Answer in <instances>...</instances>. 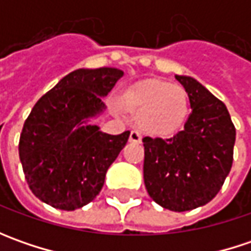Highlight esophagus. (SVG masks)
Masks as SVG:
<instances>
[{
    "label": "esophagus",
    "instance_id": "obj_1",
    "mask_svg": "<svg viewBox=\"0 0 251 251\" xmlns=\"http://www.w3.org/2000/svg\"><path fill=\"white\" fill-rule=\"evenodd\" d=\"M128 141H130V142H135V144H140V142H141L140 134H138V132H135V131H131L130 138H128Z\"/></svg>",
    "mask_w": 251,
    "mask_h": 251
}]
</instances>
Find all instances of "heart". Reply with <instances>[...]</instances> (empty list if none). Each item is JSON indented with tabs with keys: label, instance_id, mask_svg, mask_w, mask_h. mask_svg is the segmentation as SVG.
<instances>
[{
	"label": "heart",
	"instance_id": "heart-1",
	"mask_svg": "<svg viewBox=\"0 0 251 251\" xmlns=\"http://www.w3.org/2000/svg\"><path fill=\"white\" fill-rule=\"evenodd\" d=\"M119 106L135 117L141 134L166 140L183 130L190 114V96L177 83L145 78L121 92Z\"/></svg>",
	"mask_w": 251,
	"mask_h": 251
}]
</instances>
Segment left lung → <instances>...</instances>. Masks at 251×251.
<instances>
[{
    "label": "left lung",
    "mask_w": 251,
    "mask_h": 251,
    "mask_svg": "<svg viewBox=\"0 0 251 251\" xmlns=\"http://www.w3.org/2000/svg\"><path fill=\"white\" fill-rule=\"evenodd\" d=\"M190 96L184 130L169 140L145 137L144 183L160 207L183 212L208 204L233 162L236 130L226 106L197 79L176 75Z\"/></svg>",
    "instance_id": "8db88e82"
}]
</instances>
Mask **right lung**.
Masks as SVG:
<instances>
[{
    "label": "right lung",
    "mask_w": 251,
    "mask_h": 251,
    "mask_svg": "<svg viewBox=\"0 0 251 251\" xmlns=\"http://www.w3.org/2000/svg\"><path fill=\"white\" fill-rule=\"evenodd\" d=\"M123 75L109 67L79 68L34 104L21 134L19 158L29 188L40 201L74 211L100 193L130 131L110 135L91 120L104 111L101 98Z\"/></svg>",
    "instance_id": "right-lung-1"
}]
</instances>
